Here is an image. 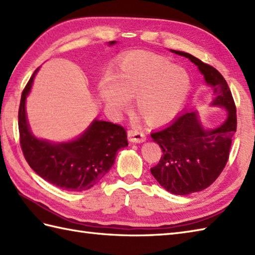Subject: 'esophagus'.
<instances>
[{
    "mask_svg": "<svg viewBox=\"0 0 255 255\" xmlns=\"http://www.w3.org/2000/svg\"><path fill=\"white\" fill-rule=\"evenodd\" d=\"M128 140L130 142H143L145 141V134L140 129H130L128 130Z\"/></svg>",
    "mask_w": 255,
    "mask_h": 255,
    "instance_id": "obj_1",
    "label": "esophagus"
}]
</instances>
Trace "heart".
<instances>
[{
  "label": "heart",
  "instance_id": "1",
  "mask_svg": "<svg viewBox=\"0 0 255 255\" xmlns=\"http://www.w3.org/2000/svg\"><path fill=\"white\" fill-rule=\"evenodd\" d=\"M189 90V80L182 69L152 53L133 50L122 57L118 69L100 83V94L114 113L129 107L134 97L137 111L151 125L167 122L180 110Z\"/></svg>",
  "mask_w": 255,
  "mask_h": 255
}]
</instances>
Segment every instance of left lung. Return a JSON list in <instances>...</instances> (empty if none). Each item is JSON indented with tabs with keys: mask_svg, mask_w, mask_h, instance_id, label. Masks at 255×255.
Returning <instances> with one entry per match:
<instances>
[{
	"mask_svg": "<svg viewBox=\"0 0 255 255\" xmlns=\"http://www.w3.org/2000/svg\"><path fill=\"white\" fill-rule=\"evenodd\" d=\"M172 52L196 64L206 83L214 89L211 105L228 112L225 123L215 129H205L197 112H185L151 133L162 149L159 163L151 169L152 175L167 192L188 195L207 188L225 169L237 130V110L229 86L218 70L187 52Z\"/></svg>",
	"mask_w": 255,
	"mask_h": 255,
	"instance_id": "obj_1",
	"label": "left lung"
}]
</instances>
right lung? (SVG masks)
<instances>
[{
	"mask_svg": "<svg viewBox=\"0 0 255 255\" xmlns=\"http://www.w3.org/2000/svg\"><path fill=\"white\" fill-rule=\"evenodd\" d=\"M37 71L21 93L18 110L19 143L27 163L44 180L66 191L93 187L113 166L117 151L128 145L126 130L121 125L95 119L72 141L53 143L36 138L27 123L25 103Z\"/></svg>",
	"mask_w": 255,
	"mask_h": 255,
	"instance_id": "1",
	"label": "right lung"
}]
</instances>
